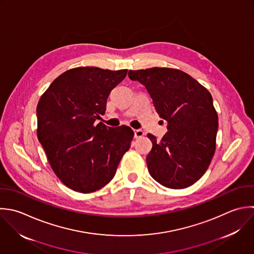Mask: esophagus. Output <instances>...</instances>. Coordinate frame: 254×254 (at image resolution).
Masks as SVG:
<instances>
[{
  "mask_svg": "<svg viewBox=\"0 0 254 254\" xmlns=\"http://www.w3.org/2000/svg\"><path fill=\"white\" fill-rule=\"evenodd\" d=\"M143 135H144L143 130H141V129H134V137L135 138H140Z\"/></svg>",
  "mask_w": 254,
  "mask_h": 254,
  "instance_id": "34e87169",
  "label": "esophagus"
}]
</instances>
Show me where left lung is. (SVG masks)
Segmentation results:
<instances>
[{"label":"left lung","instance_id":"left-lung-1","mask_svg":"<svg viewBox=\"0 0 254 254\" xmlns=\"http://www.w3.org/2000/svg\"><path fill=\"white\" fill-rule=\"evenodd\" d=\"M129 79L143 84L168 131L160 141L147 136L151 177L170 189H184L207 171L216 150L218 114L211 93L189 74L173 68L129 70Z\"/></svg>","mask_w":254,"mask_h":254}]
</instances>
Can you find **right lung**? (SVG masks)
<instances>
[{
    "label": "right lung",
    "mask_w": 254,
    "mask_h": 254,
    "mask_svg": "<svg viewBox=\"0 0 254 254\" xmlns=\"http://www.w3.org/2000/svg\"><path fill=\"white\" fill-rule=\"evenodd\" d=\"M127 72L98 67L69 69L38 101L37 138L56 176L76 192L92 193L107 185L130 147L134 133L129 127L95 124L106 112L111 91Z\"/></svg>",
    "instance_id": "1"
}]
</instances>
